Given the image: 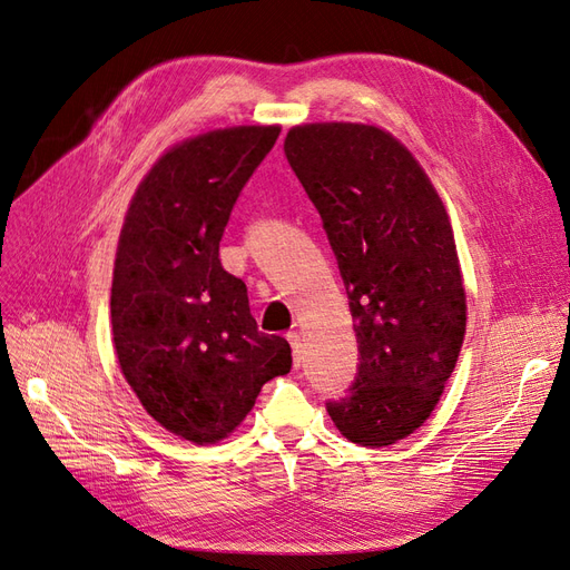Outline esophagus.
<instances>
[{"mask_svg": "<svg viewBox=\"0 0 570 570\" xmlns=\"http://www.w3.org/2000/svg\"><path fill=\"white\" fill-rule=\"evenodd\" d=\"M287 340L292 344V354H295V366H299V361H302V335L297 331H292V333H287Z\"/></svg>", "mask_w": 570, "mask_h": 570, "instance_id": "obj_1", "label": "esophagus"}]
</instances>
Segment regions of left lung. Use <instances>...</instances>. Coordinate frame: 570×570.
Returning <instances> with one entry per match:
<instances>
[{"label": "left lung", "mask_w": 570, "mask_h": 570, "mask_svg": "<svg viewBox=\"0 0 570 570\" xmlns=\"http://www.w3.org/2000/svg\"><path fill=\"white\" fill-rule=\"evenodd\" d=\"M283 149L337 256L361 354L354 387L327 413L350 442L394 444L435 411L465 335L450 214L385 128L304 124Z\"/></svg>", "instance_id": "1"}]
</instances>
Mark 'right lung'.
<instances>
[{
	"instance_id": "right-lung-1",
	"label": "right lung",
	"mask_w": 570,
	"mask_h": 570,
	"mask_svg": "<svg viewBox=\"0 0 570 570\" xmlns=\"http://www.w3.org/2000/svg\"><path fill=\"white\" fill-rule=\"evenodd\" d=\"M281 126H233L166 149L137 185L118 235L111 333L120 373L149 416L195 444L247 419L292 368L285 337L258 333L245 283L218 243Z\"/></svg>"
}]
</instances>
